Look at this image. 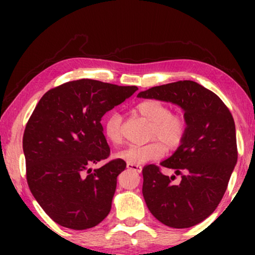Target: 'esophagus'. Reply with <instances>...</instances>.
<instances>
[{
	"label": "esophagus",
	"instance_id": "obj_1",
	"mask_svg": "<svg viewBox=\"0 0 255 255\" xmlns=\"http://www.w3.org/2000/svg\"><path fill=\"white\" fill-rule=\"evenodd\" d=\"M127 167H128V169L134 170V172H137V173H140L141 172V166H139V165H133V163H128Z\"/></svg>",
	"mask_w": 255,
	"mask_h": 255
}]
</instances>
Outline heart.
I'll return each mask as SVG.
<instances>
[{"label":"heart","mask_w":255,"mask_h":255,"mask_svg":"<svg viewBox=\"0 0 255 255\" xmlns=\"http://www.w3.org/2000/svg\"><path fill=\"white\" fill-rule=\"evenodd\" d=\"M135 111L151 124L146 145H131L118 153V158L128 163H141L156 160L167 149H175L182 144L187 133V121L183 115L170 113V108L158 100H145L135 106ZM103 132L111 144L117 146L123 141V118L116 111L103 120Z\"/></svg>","instance_id":"1"}]
</instances>
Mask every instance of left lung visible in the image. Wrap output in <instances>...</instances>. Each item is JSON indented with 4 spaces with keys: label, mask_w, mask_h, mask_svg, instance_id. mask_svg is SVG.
Instances as JSON below:
<instances>
[{
    "label": "left lung",
    "mask_w": 255,
    "mask_h": 255,
    "mask_svg": "<svg viewBox=\"0 0 255 255\" xmlns=\"http://www.w3.org/2000/svg\"><path fill=\"white\" fill-rule=\"evenodd\" d=\"M138 97L181 107L187 133L172 156L160 165L181 175L167 176L160 167L142 168V195L151 214L169 228L187 229L218 207L238 159L235 121L224 102L197 82L184 80L152 87Z\"/></svg>",
    "instance_id": "left-lung-1"
}]
</instances>
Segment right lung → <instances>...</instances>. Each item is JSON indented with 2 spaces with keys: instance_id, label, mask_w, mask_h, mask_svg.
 <instances>
[{
  "instance_id": "add662e5",
  "label": "right lung",
  "mask_w": 255,
  "mask_h": 255,
  "mask_svg": "<svg viewBox=\"0 0 255 255\" xmlns=\"http://www.w3.org/2000/svg\"><path fill=\"white\" fill-rule=\"evenodd\" d=\"M137 89L81 79L50 89L34 108L23 135L26 181L57 224L90 229L110 212L127 162L115 159L94 170L90 166L110 154L101 118Z\"/></svg>"
}]
</instances>
